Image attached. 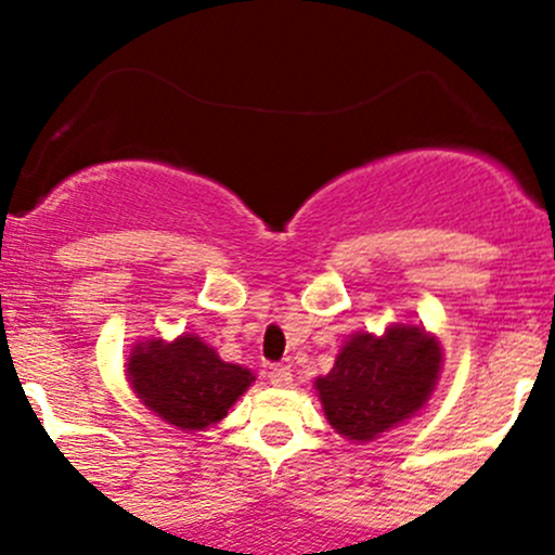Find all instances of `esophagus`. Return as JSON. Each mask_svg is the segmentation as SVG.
Returning a JSON list of instances; mask_svg holds the SVG:
<instances>
[{
    "label": "esophagus",
    "mask_w": 555,
    "mask_h": 555,
    "mask_svg": "<svg viewBox=\"0 0 555 555\" xmlns=\"http://www.w3.org/2000/svg\"><path fill=\"white\" fill-rule=\"evenodd\" d=\"M269 380H271V386H276V388H289L292 380H295V378H292V367L289 365L271 367Z\"/></svg>",
    "instance_id": "esophagus-1"
}]
</instances>
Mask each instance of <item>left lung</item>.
<instances>
[{
    "instance_id": "1",
    "label": "left lung",
    "mask_w": 555,
    "mask_h": 555,
    "mask_svg": "<svg viewBox=\"0 0 555 555\" xmlns=\"http://www.w3.org/2000/svg\"><path fill=\"white\" fill-rule=\"evenodd\" d=\"M441 362V344L423 326L352 334L328 375L315 378L326 420L349 441H373L423 410Z\"/></svg>"
}]
</instances>
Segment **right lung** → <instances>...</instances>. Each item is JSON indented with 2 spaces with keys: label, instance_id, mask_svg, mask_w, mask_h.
Here are the masks:
<instances>
[{
  "label": "right lung",
  "instance_id": "1",
  "mask_svg": "<svg viewBox=\"0 0 555 555\" xmlns=\"http://www.w3.org/2000/svg\"><path fill=\"white\" fill-rule=\"evenodd\" d=\"M127 378L138 399L164 423L203 430L227 415L256 375L221 360L201 336L184 334L169 344H135L127 358Z\"/></svg>",
  "mask_w": 555,
  "mask_h": 555
}]
</instances>
